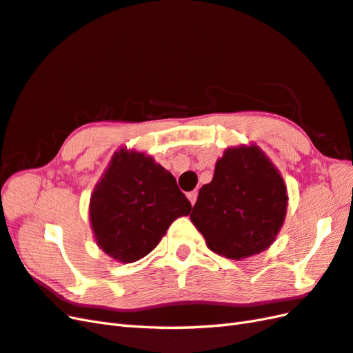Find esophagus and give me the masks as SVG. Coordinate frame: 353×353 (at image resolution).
<instances>
[{
  "label": "esophagus",
  "instance_id": "obj_1",
  "mask_svg": "<svg viewBox=\"0 0 353 353\" xmlns=\"http://www.w3.org/2000/svg\"><path fill=\"white\" fill-rule=\"evenodd\" d=\"M196 198H198V192L196 191H191L188 194V200L191 201V204L194 205L195 204V201H196Z\"/></svg>",
  "mask_w": 353,
  "mask_h": 353
}]
</instances>
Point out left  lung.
Returning <instances> with one entry per match:
<instances>
[{
  "instance_id": "left-lung-1",
  "label": "left lung",
  "mask_w": 353,
  "mask_h": 353,
  "mask_svg": "<svg viewBox=\"0 0 353 353\" xmlns=\"http://www.w3.org/2000/svg\"><path fill=\"white\" fill-rule=\"evenodd\" d=\"M288 207L286 185L256 144L228 148L204 185L191 221L207 246L230 259L261 254L276 240Z\"/></svg>"
}]
</instances>
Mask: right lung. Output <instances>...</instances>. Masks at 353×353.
<instances>
[{
    "label": "right lung",
    "mask_w": 353,
    "mask_h": 353,
    "mask_svg": "<svg viewBox=\"0 0 353 353\" xmlns=\"http://www.w3.org/2000/svg\"><path fill=\"white\" fill-rule=\"evenodd\" d=\"M191 209L170 171L146 153L121 149L90 195L89 218L98 248L119 263H134Z\"/></svg>",
    "instance_id": "1"
}]
</instances>
